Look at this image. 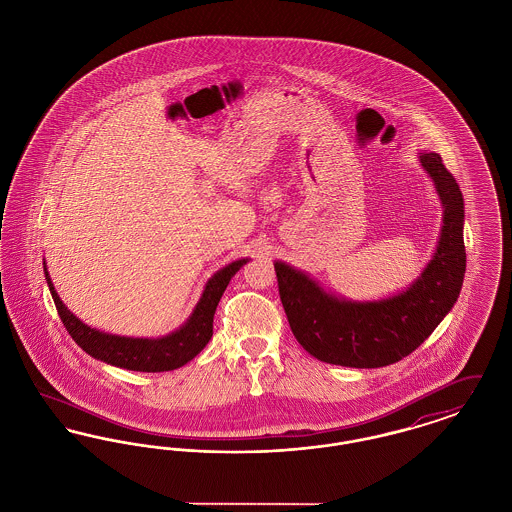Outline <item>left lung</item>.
<instances>
[{"mask_svg": "<svg viewBox=\"0 0 512 512\" xmlns=\"http://www.w3.org/2000/svg\"><path fill=\"white\" fill-rule=\"evenodd\" d=\"M418 161L434 182L443 224L432 259L405 290L355 301L324 290L299 268L274 261L293 336L322 363L349 368L393 365L413 353L459 299L466 270L463 194L439 153L424 149Z\"/></svg>", "mask_w": 512, "mask_h": 512, "instance_id": "8db88e82", "label": "left lung"}]
</instances>
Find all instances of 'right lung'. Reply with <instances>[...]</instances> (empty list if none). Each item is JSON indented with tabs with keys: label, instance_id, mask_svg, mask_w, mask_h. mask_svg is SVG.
<instances>
[{
	"label": "right lung",
	"instance_id": "right-lung-1",
	"mask_svg": "<svg viewBox=\"0 0 512 512\" xmlns=\"http://www.w3.org/2000/svg\"><path fill=\"white\" fill-rule=\"evenodd\" d=\"M249 259H238L219 268L207 282L195 303L194 311L176 330L161 338H128L109 334L98 328L84 324L80 318L69 311L61 301L59 293L49 278L46 261L44 274L48 282L49 293L57 307L61 322L67 332L90 357L103 361L107 365L119 366L134 372H165L190 363L197 353L213 338V318L220 297L226 290L232 276L244 267Z\"/></svg>",
	"mask_w": 512,
	"mask_h": 512
}]
</instances>
